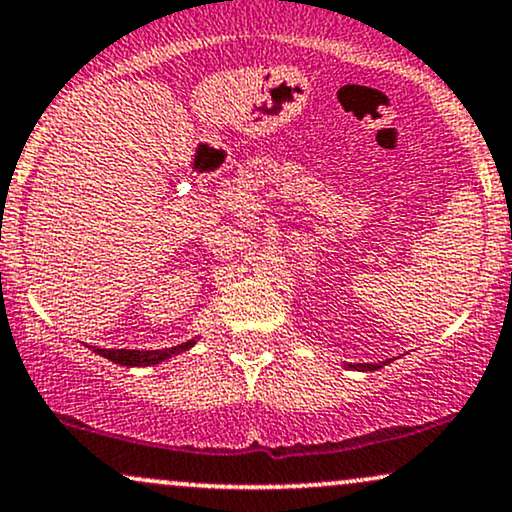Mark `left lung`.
<instances>
[{
    "label": "left lung",
    "instance_id": "8db88e82",
    "mask_svg": "<svg viewBox=\"0 0 512 512\" xmlns=\"http://www.w3.org/2000/svg\"><path fill=\"white\" fill-rule=\"evenodd\" d=\"M346 366H349V363H346ZM383 366H385V363H383ZM383 366H380V363H358V370H378V368H383ZM351 368H354V366H351Z\"/></svg>",
    "mask_w": 512,
    "mask_h": 512
}]
</instances>
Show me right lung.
<instances>
[{
    "instance_id": "right-lung-1",
    "label": "right lung",
    "mask_w": 512,
    "mask_h": 512,
    "mask_svg": "<svg viewBox=\"0 0 512 512\" xmlns=\"http://www.w3.org/2000/svg\"><path fill=\"white\" fill-rule=\"evenodd\" d=\"M195 342L197 339H190V342L173 346V349H156V351H132V349H93V351L105 358H110L113 363H120V366H154V363H161L170 356L192 349Z\"/></svg>"
}]
</instances>
